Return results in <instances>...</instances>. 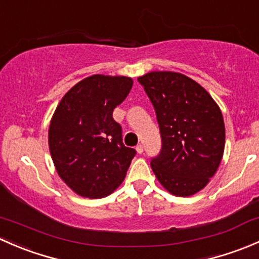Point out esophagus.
Listing matches in <instances>:
<instances>
[{
	"mask_svg": "<svg viewBox=\"0 0 259 259\" xmlns=\"http://www.w3.org/2000/svg\"><path fill=\"white\" fill-rule=\"evenodd\" d=\"M137 151H138V154H143V151H144V146H143L142 144H139L137 146Z\"/></svg>",
	"mask_w": 259,
	"mask_h": 259,
	"instance_id": "34e87169",
	"label": "esophagus"
}]
</instances>
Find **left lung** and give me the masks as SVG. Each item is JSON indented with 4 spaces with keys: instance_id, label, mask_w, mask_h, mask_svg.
Returning a JSON list of instances; mask_svg holds the SVG:
<instances>
[{
    "instance_id": "obj_1",
    "label": "left lung",
    "mask_w": 259,
    "mask_h": 259,
    "mask_svg": "<svg viewBox=\"0 0 259 259\" xmlns=\"http://www.w3.org/2000/svg\"><path fill=\"white\" fill-rule=\"evenodd\" d=\"M138 81L153 104L160 130V153L150 161L154 174L171 194H195L209 183L223 156L221 109L204 88L179 72L153 71Z\"/></svg>"
}]
</instances>
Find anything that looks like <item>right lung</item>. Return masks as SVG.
<instances>
[{
    "label": "right lung",
    "instance_id": "1",
    "mask_svg": "<svg viewBox=\"0 0 259 259\" xmlns=\"http://www.w3.org/2000/svg\"><path fill=\"white\" fill-rule=\"evenodd\" d=\"M132 88L130 77L93 75L70 89L55 110L49 129L52 161L81 197L113 193L137 154L122 144L121 126L113 119Z\"/></svg>",
    "mask_w": 259,
    "mask_h": 259
}]
</instances>
